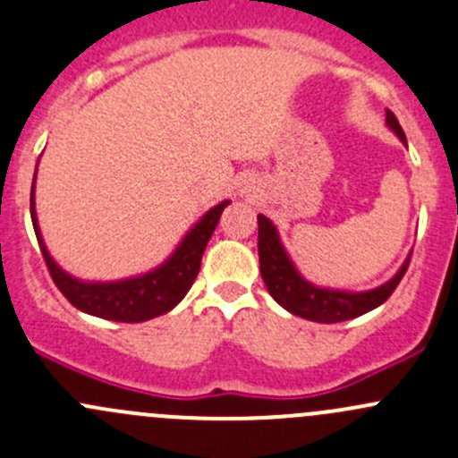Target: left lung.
<instances>
[{"label":"left lung","instance_id":"left-lung-1","mask_svg":"<svg viewBox=\"0 0 458 458\" xmlns=\"http://www.w3.org/2000/svg\"><path fill=\"white\" fill-rule=\"evenodd\" d=\"M385 122L405 142V133L392 111L385 113ZM258 256H260L262 280H265L271 298L292 314L314 320V323H343V320L377 310L392 296L410 265V258H407L387 283L377 289H368V292H341V289L318 287L302 278L301 271L293 267L292 258L287 256L283 242H280L278 229L262 214L258 216Z\"/></svg>","mask_w":458,"mask_h":458}]
</instances>
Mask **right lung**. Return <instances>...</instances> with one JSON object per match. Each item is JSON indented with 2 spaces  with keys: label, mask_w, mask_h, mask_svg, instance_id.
Masks as SVG:
<instances>
[{
  "label": "right lung",
  "mask_w": 458,
  "mask_h": 458,
  "mask_svg": "<svg viewBox=\"0 0 458 458\" xmlns=\"http://www.w3.org/2000/svg\"><path fill=\"white\" fill-rule=\"evenodd\" d=\"M33 191L35 184L30 189V218H33L35 235H38L39 249H42V256L47 260L48 271H51L53 283L64 293L66 301L80 311L98 316V318L117 320V323L151 320L174 310L187 296L198 271H200V260L207 242H209L211 233L216 231L220 214L229 205V200H225L216 205L214 209L207 211L200 223L184 235V240L171 253L169 260L157 267V269L135 276V278L117 280V283H84V280H77L66 274L64 269H60L57 262L51 258V253L47 251V244L39 235L38 216H35Z\"/></svg>",
  "instance_id": "right-lung-1"
}]
</instances>
